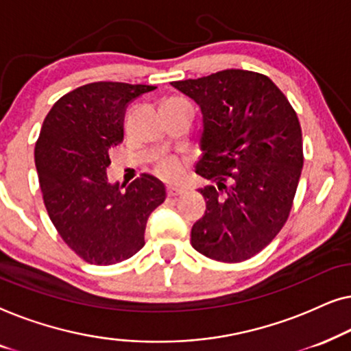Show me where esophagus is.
Returning a JSON list of instances; mask_svg holds the SVG:
<instances>
[{"instance_id":"obj_1","label":"esophagus","mask_w":351,"mask_h":351,"mask_svg":"<svg viewBox=\"0 0 351 351\" xmlns=\"http://www.w3.org/2000/svg\"><path fill=\"white\" fill-rule=\"evenodd\" d=\"M167 195L169 196H179V195H184V193H186V190H184V189H179V186H174V185H169L167 186Z\"/></svg>"}]
</instances>
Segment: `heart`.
I'll return each instance as SVG.
<instances>
[{"mask_svg": "<svg viewBox=\"0 0 351 351\" xmlns=\"http://www.w3.org/2000/svg\"><path fill=\"white\" fill-rule=\"evenodd\" d=\"M158 172H160V176L165 177V179H179L182 174V165L177 160H166L165 162H161L160 167H158Z\"/></svg>", "mask_w": 351, "mask_h": 351, "instance_id": "obj_1", "label": "heart"}]
</instances>
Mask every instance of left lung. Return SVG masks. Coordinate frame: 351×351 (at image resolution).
I'll list each match as a JSON object with an SVG mask.
<instances>
[{
  "instance_id": "left-lung-1",
  "label": "left lung",
  "mask_w": 351,
  "mask_h": 351,
  "mask_svg": "<svg viewBox=\"0 0 351 351\" xmlns=\"http://www.w3.org/2000/svg\"><path fill=\"white\" fill-rule=\"evenodd\" d=\"M172 88L203 113L195 172L215 185L198 191L206 214L191 246L219 262H243L280 233L299 185L302 129L286 95L265 75L222 70Z\"/></svg>"
}]
</instances>
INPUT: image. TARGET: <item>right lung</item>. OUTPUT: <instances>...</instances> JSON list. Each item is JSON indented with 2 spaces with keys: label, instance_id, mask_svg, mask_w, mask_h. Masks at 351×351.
<instances>
[{
  "label": "right lung",
  "instance_id": "add662e5",
  "mask_svg": "<svg viewBox=\"0 0 351 351\" xmlns=\"http://www.w3.org/2000/svg\"><path fill=\"white\" fill-rule=\"evenodd\" d=\"M153 89L112 81L81 86L57 100L43 123L35 165L47 214L62 239L94 265L141 251L147 220L166 199L165 184L150 174L126 189L107 177L110 148L124 137L126 105Z\"/></svg>",
  "mask_w": 351,
  "mask_h": 351
}]
</instances>
